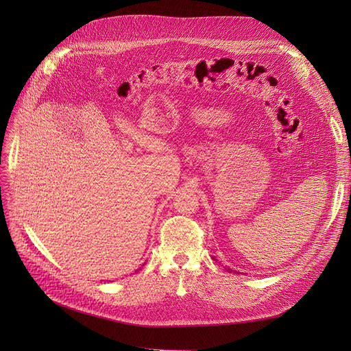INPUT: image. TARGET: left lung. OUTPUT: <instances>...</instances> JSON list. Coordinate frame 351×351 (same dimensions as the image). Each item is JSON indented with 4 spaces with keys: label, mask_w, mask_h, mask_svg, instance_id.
<instances>
[{
    "label": "left lung",
    "mask_w": 351,
    "mask_h": 351,
    "mask_svg": "<svg viewBox=\"0 0 351 351\" xmlns=\"http://www.w3.org/2000/svg\"><path fill=\"white\" fill-rule=\"evenodd\" d=\"M226 270H228L229 273H239V271H236V270H232V269H229V267H226Z\"/></svg>",
    "instance_id": "8db88e82"
}]
</instances>
